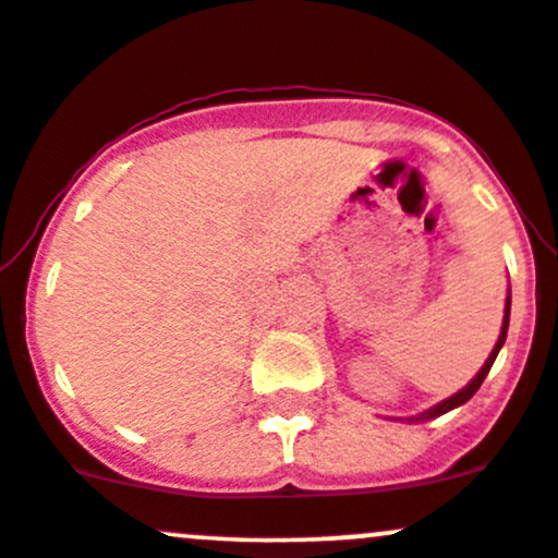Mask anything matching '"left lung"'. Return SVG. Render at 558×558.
Returning a JSON list of instances; mask_svg holds the SVG:
<instances>
[{"label":"left lung","instance_id":"1","mask_svg":"<svg viewBox=\"0 0 558 558\" xmlns=\"http://www.w3.org/2000/svg\"><path fill=\"white\" fill-rule=\"evenodd\" d=\"M508 318H511V296L506 299V318H502V331H500V337H497L495 350H492L489 357H486V363H484V366H481V372L476 374V377L471 379V383H468L465 387H462L460 392H454V396L447 398V401L436 403V407L427 409V412H422V414H417V417H412V422H414V420H433V417H441V414H447V412H451V409H457V407H462V403H465V401H471L473 392L478 390L481 383H484V379H486V374H489L492 363H495V357H497V353H500V348H502V344H506V337H508Z\"/></svg>","mask_w":558,"mask_h":558}]
</instances>
